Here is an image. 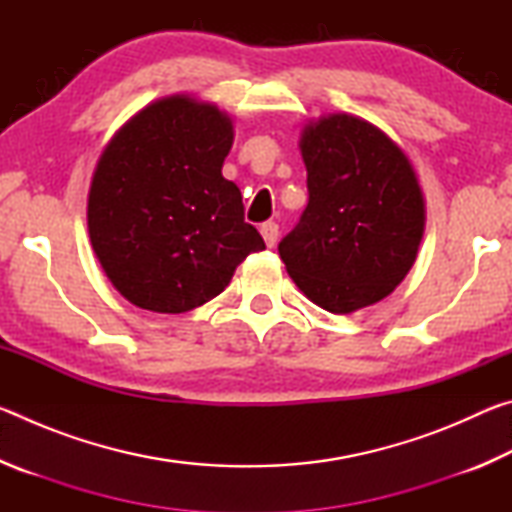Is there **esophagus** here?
<instances>
[{
    "label": "esophagus",
    "instance_id": "1",
    "mask_svg": "<svg viewBox=\"0 0 512 512\" xmlns=\"http://www.w3.org/2000/svg\"><path fill=\"white\" fill-rule=\"evenodd\" d=\"M259 232H262L266 246L271 248V246H275L277 237H280V225H277L275 221H266V223H262V228H259Z\"/></svg>",
    "mask_w": 512,
    "mask_h": 512
}]
</instances>
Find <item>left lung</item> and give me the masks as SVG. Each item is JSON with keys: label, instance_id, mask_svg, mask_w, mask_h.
<instances>
[{"label": "left lung", "instance_id": "1", "mask_svg": "<svg viewBox=\"0 0 512 512\" xmlns=\"http://www.w3.org/2000/svg\"><path fill=\"white\" fill-rule=\"evenodd\" d=\"M300 151L309 201L277 250L314 305L350 314L411 271L424 232L418 178L391 137L352 115L309 124Z\"/></svg>", "mask_w": 512, "mask_h": 512}]
</instances>
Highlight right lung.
<instances>
[{
	"label": "right lung",
	"mask_w": 512,
	"mask_h": 512,
	"mask_svg": "<svg viewBox=\"0 0 512 512\" xmlns=\"http://www.w3.org/2000/svg\"><path fill=\"white\" fill-rule=\"evenodd\" d=\"M232 121L212 103L169 97L112 137L88 198L94 253L135 307L180 314L219 296L264 239L221 167Z\"/></svg>",
	"instance_id": "1"
}]
</instances>
